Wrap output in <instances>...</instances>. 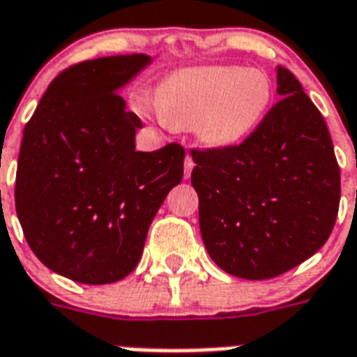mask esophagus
<instances>
[{
	"label": "esophagus",
	"mask_w": 357,
	"mask_h": 357,
	"mask_svg": "<svg viewBox=\"0 0 357 357\" xmlns=\"http://www.w3.org/2000/svg\"><path fill=\"white\" fill-rule=\"evenodd\" d=\"M192 169H193L192 156H186V160H184V178H190V175H192Z\"/></svg>",
	"instance_id": "1"
}]
</instances>
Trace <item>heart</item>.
<instances>
[{
    "label": "heart",
    "mask_w": 357,
    "mask_h": 357,
    "mask_svg": "<svg viewBox=\"0 0 357 357\" xmlns=\"http://www.w3.org/2000/svg\"><path fill=\"white\" fill-rule=\"evenodd\" d=\"M272 79L257 68L197 66L171 74L156 91L160 117L173 126H193L208 149H231L250 137L266 117Z\"/></svg>",
    "instance_id": "obj_1"
}]
</instances>
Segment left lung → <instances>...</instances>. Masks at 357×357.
I'll return each instance as SVG.
<instances>
[{"instance_id": "8db88e82", "label": "left lung", "mask_w": 357, "mask_h": 357, "mask_svg": "<svg viewBox=\"0 0 357 357\" xmlns=\"http://www.w3.org/2000/svg\"><path fill=\"white\" fill-rule=\"evenodd\" d=\"M275 79L281 100L242 145L192 153L204 248L222 270L253 281L314 255L341 199L324 119L294 74L278 66Z\"/></svg>"}]
</instances>
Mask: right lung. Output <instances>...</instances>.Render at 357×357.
<instances>
[{
    "label": "right lung",
    "mask_w": 357,
    "mask_h": 357,
    "mask_svg": "<svg viewBox=\"0 0 357 357\" xmlns=\"http://www.w3.org/2000/svg\"><path fill=\"white\" fill-rule=\"evenodd\" d=\"M151 63V55L132 54L66 68L24 130L16 214L38 261L78 283L126 278L156 212L182 181L184 149L137 151L143 123L119 95Z\"/></svg>",
    "instance_id": "add662e5"
}]
</instances>
